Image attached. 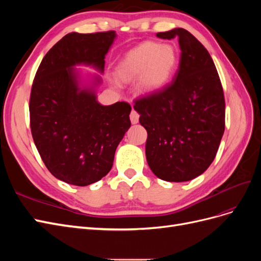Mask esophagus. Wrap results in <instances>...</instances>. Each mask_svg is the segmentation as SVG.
<instances>
[{"instance_id": "obj_1", "label": "esophagus", "mask_w": 261, "mask_h": 261, "mask_svg": "<svg viewBox=\"0 0 261 261\" xmlns=\"http://www.w3.org/2000/svg\"><path fill=\"white\" fill-rule=\"evenodd\" d=\"M139 121V114L135 111V110H132L130 112V122L133 124H137Z\"/></svg>"}]
</instances>
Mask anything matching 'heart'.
<instances>
[{"label":"heart","mask_w":261,"mask_h":261,"mask_svg":"<svg viewBox=\"0 0 261 261\" xmlns=\"http://www.w3.org/2000/svg\"><path fill=\"white\" fill-rule=\"evenodd\" d=\"M176 63V51L172 45L144 42L121 60L116 74L123 82H130L139 77L137 90L141 94L150 96L160 91L170 82Z\"/></svg>","instance_id":"obj_1"}]
</instances>
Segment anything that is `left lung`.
<instances>
[{
  "instance_id": "1",
  "label": "left lung",
  "mask_w": 261,
  "mask_h": 261,
  "mask_svg": "<svg viewBox=\"0 0 261 261\" xmlns=\"http://www.w3.org/2000/svg\"><path fill=\"white\" fill-rule=\"evenodd\" d=\"M178 39L179 65L170 85L135 102L148 133L146 158L153 174L167 181L201 175L215 160L224 133L225 102L209 52L187 30L156 34Z\"/></svg>"
}]
</instances>
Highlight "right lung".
Masks as SVG:
<instances>
[{"label":"right lung","mask_w":261,"mask_h":261,"mask_svg":"<svg viewBox=\"0 0 261 261\" xmlns=\"http://www.w3.org/2000/svg\"><path fill=\"white\" fill-rule=\"evenodd\" d=\"M115 31L70 33L55 43L39 66L30 94V127L35 145L53 176L67 184L87 186L112 169L115 150L130 127L126 102L99 103L100 74Z\"/></svg>","instance_id":"obj_1"}]
</instances>
